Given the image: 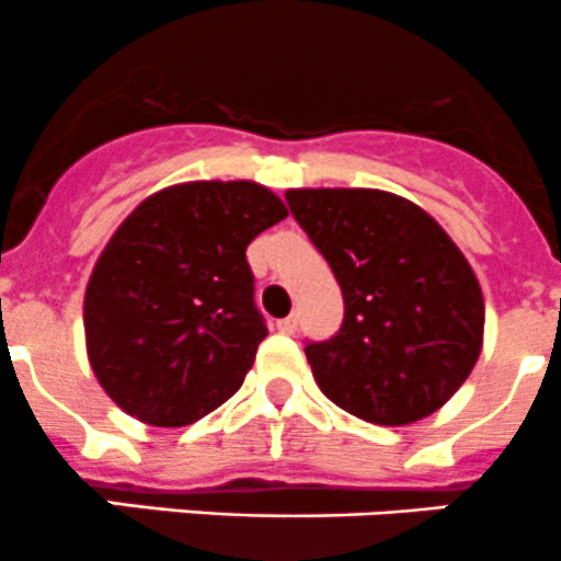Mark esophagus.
Returning <instances> with one entry per match:
<instances>
[{
	"mask_svg": "<svg viewBox=\"0 0 561 561\" xmlns=\"http://www.w3.org/2000/svg\"><path fill=\"white\" fill-rule=\"evenodd\" d=\"M275 327H278V332H283V335H294V332H297V316H288V319H280Z\"/></svg>",
	"mask_w": 561,
	"mask_h": 561,
	"instance_id": "1",
	"label": "esophagus"
}]
</instances>
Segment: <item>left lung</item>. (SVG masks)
Returning a JSON list of instances; mask_svg holds the SVG:
<instances>
[{"label":"left lung","mask_w":561,"mask_h":561,"mask_svg":"<svg viewBox=\"0 0 561 561\" xmlns=\"http://www.w3.org/2000/svg\"><path fill=\"white\" fill-rule=\"evenodd\" d=\"M286 202L343 294V324L305 346L335 407L409 425L445 407L482 348L480 283L425 209L370 187H299Z\"/></svg>","instance_id":"8db88e82"}]
</instances>
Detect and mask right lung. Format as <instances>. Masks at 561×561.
Listing matches in <instances>:
<instances>
[{"label":"right lung","instance_id":"right-lung-1","mask_svg":"<svg viewBox=\"0 0 561 561\" xmlns=\"http://www.w3.org/2000/svg\"><path fill=\"white\" fill-rule=\"evenodd\" d=\"M256 182H185L144 198L100 253L84 294L90 365L141 423L182 428L229 401L267 324L245 251L286 218Z\"/></svg>","mask_w":561,"mask_h":561}]
</instances>
